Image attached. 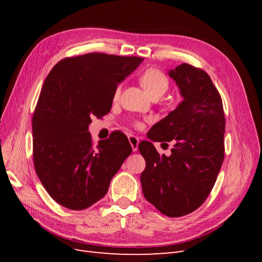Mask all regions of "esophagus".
I'll use <instances>...</instances> for the list:
<instances>
[{
    "label": "esophagus",
    "instance_id": "34e87169",
    "mask_svg": "<svg viewBox=\"0 0 262 262\" xmlns=\"http://www.w3.org/2000/svg\"><path fill=\"white\" fill-rule=\"evenodd\" d=\"M129 142H130L133 152H137L138 147H139V143H140L139 138L136 136H129Z\"/></svg>",
    "mask_w": 262,
    "mask_h": 262
}]
</instances>
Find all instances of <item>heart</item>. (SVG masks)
<instances>
[{
	"label": "heart",
	"mask_w": 262,
	"mask_h": 262,
	"mask_svg": "<svg viewBox=\"0 0 262 262\" xmlns=\"http://www.w3.org/2000/svg\"><path fill=\"white\" fill-rule=\"evenodd\" d=\"M140 82H141V85L144 87V90L152 98L154 97L160 98L161 96H163V95L167 92L168 86H169L167 76H166L161 70L153 69V68L147 69L145 72L141 75ZM120 92H121V86H118L114 94L115 99H118L119 96H120ZM136 125L140 128L142 124L141 122L137 121Z\"/></svg>",
	"instance_id": "b5f03b06"
}]
</instances>
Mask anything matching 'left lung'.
Listing matches in <instances>:
<instances>
[{"mask_svg":"<svg viewBox=\"0 0 262 262\" xmlns=\"http://www.w3.org/2000/svg\"><path fill=\"white\" fill-rule=\"evenodd\" d=\"M182 100L148 131V139L172 142L171 154L160 155L148 141L139 144L146 166L141 173L145 199L165 215L196 210L215 184L224 160L223 104L210 76L182 63L168 71Z\"/></svg>","mask_w":262,"mask_h":262,"instance_id":"1","label":"left lung"}]
</instances>
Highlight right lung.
<instances>
[{"label": "right lung", "instance_id": "1", "mask_svg": "<svg viewBox=\"0 0 262 262\" xmlns=\"http://www.w3.org/2000/svg\"><path fill=\"white\" fill-rule=\"evenodd\" d=\"M139 57L87 53L63 59L45 80L33 117L34 165L52 199L84 210L104 196L132 147L122 132L94 145L93 117L112 109L119 83L141 62Z\"/></svg>", "mask_w": 262, "mask_h": 262}]
</instances>
